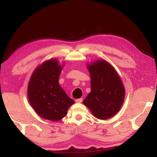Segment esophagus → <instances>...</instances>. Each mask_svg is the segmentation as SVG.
<instances>
[{"instance_id": "34e87169", "label": "esophagus", "mask_w": 157, "mask_h": 157, "mask_svg": "<svg viewBox=\"0 0 157 157\" xmlns=\"http://www.w3.org/2000/svg\"><path fill=\"white\" fill-rule=\"evenodd\" d=\"M82 101H83L82 98H79V99H75V102H76V103H82Z\"/></svg>"}]
</instances>
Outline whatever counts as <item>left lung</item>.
<instances>
[{
	"mask_svg": "<svg viewBox=\"0 0 157 157\" xmlns=\"http://www.w3.org/2000/svg\"><path fill=\"white\" fill-rule=\"evenodd\" d=\"M91 76V92L83 103L94 117L107 119L121 107L125 90L119 75L105 60H97L87 65Z\"/></svg>",
	"mask_w": 157,
	"mask_h": 157,
	"instance_id": "1",
	"label": "left lung"
}]
</instances>
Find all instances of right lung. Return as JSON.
Here are the masks:
<instances>
[{
    "instance_id": "right-lung-1",
    "label": "right lung",
    "mask_w": 157,
    "mask_h": 157,
    "mask_svg": "<svg viewBox=\"0 0 157 157\" xmlns=\"http://www.w3.org/2000/svg\"><path fill=\"white\" fill-rule=\"evenodd\" d=\"M63 66L55 59L47 60L34 70L28 86L31 106L42 118L52 121L65 117L68 108L75 103L59 84Z\"/></svg>"
}]
</instances>
